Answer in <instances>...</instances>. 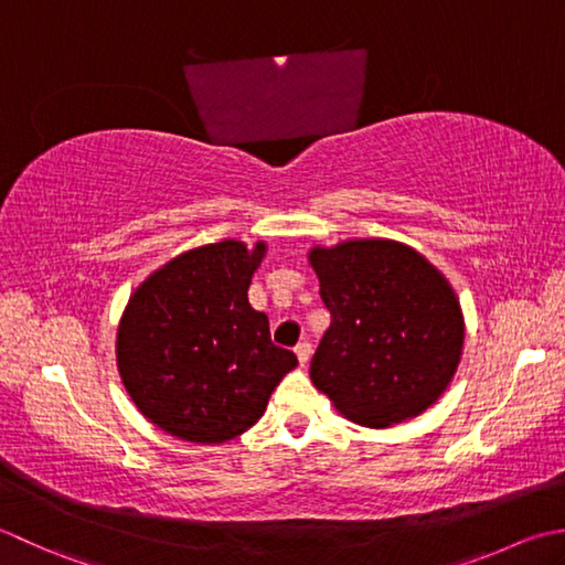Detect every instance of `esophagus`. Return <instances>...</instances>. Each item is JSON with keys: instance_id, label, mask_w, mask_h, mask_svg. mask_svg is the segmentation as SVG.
<instances>
[{"instance_id": "obj_1", "label": "esophagus", "mask_w": 565, "mask_h": 565, "mask_svg": "<svg viewBox=\"0 0 565 565\" xmlns=\"http://www.w3.org/2000/svg\"><path fill=\"white\" fill-rule=\"evenodd\" d=\"M295 353H297L299 365H307L309 355H312V347H309V341H299L297 347H295Z\"/></svg>"}]
</instances>
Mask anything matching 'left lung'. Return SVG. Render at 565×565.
Wrapping results in <instances>:
<instances>
[{"label":"left lung","mask_w":565,"mask_h":565,"mask_svg":"<svg viewBox=\"0 0 565 565\" xmlns=\"http://www.w3.org/2000/svg\"><path fill=\"white\" fill-rule=\"evenodd\" d=\"M331 324L309 377L343 417L383 429L441 397L463 351V315L444 275L414 248L387 238L315 246Z\"/></svg>","instance_id":"left-lung-1"}]
</instances>
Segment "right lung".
Listing matches in <instances>:
<instances>
[{
  "label": "right lung",
  "instance_id": "add662e5",
  "mask_svg": "<svg viewBox=\"0 0 565 565\" xmlns=\"http://www.w3.org/2000/svg\"><path fill=\"white\" fill-rule=\"evenodd\" d=\"M258 241L192 248L136 287L117 331L126 393L158 429L192 444H224L253 427L297 355L270 341L248 305Z\"/></svg>",
  "mask_w": 565,
  "mask_h": 565
}]
</instances>
